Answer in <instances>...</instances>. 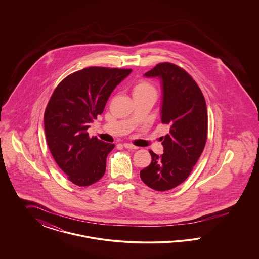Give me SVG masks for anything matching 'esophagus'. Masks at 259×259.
I'll list each match as a JSON object with an SVG mask.
<instances>
[{
    "label": "esophagus",
    "mask_w": 259,
    "mask_h": 259,
    "mask_svg": "<svg viewBox=\"0 0 259 259\" xmlns=\"http://www.w3.org/2000/svg\"><path fill=\"white\" fill-rule=\"evenodd\" d=\"M123 147L125 148H130V149H137L138 148V147H136L132 144H129V143H124Z\"/></svg>",
    "instance_id": "esophagus-1"
}]
</instances>
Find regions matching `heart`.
Listing matches in <instances>:
<instances>
[{
	"label": "heart",
	"mask_w": 259,
	"mask_h": 259,
	"mask_svg": "<svg viewBox=\"0 0 259 259\" xmlns=\"http://www.w3.org/2000/svg\"><path fill=\"white\" fill-rule=\"evenodd\" d=\"M132 94L134 98L148 96V95H155L156 90L154 87L145 79H139L134 82L132 87Z\"/></svg>",
	"instance_id": "1"
}]
</instances>
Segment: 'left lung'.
<instances>
[{
    "label": "left lung",
    "instance_id": "left-lung-1",
    "mask_svg": "<svg viewBox=\"0 0 259 259\" xmlns=\"http://www.w3.org/2000/svg\"><path fill=\"white\" fill-rule=\"evenodd\" d=\"M145 76L161 79V121L170 131L161 138L164 153L159 156L149 150L151 163L140 177L150 188L166 191L185 182L205 148L207 106L195 80L175 64L159 63Z\"/></svg>",
    "mask_w": 259,
    "mask_h": 259
}]
</instances>
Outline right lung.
Returning <instances> with one entry per match:
<instances>
[{
	"label": "right lung",
	"instance_id": "right-lung-1",
	"mask_svg": "<svg viewBox=\"0 0 259 259\" xmlns=\"http://www.w3.org/2000/svg\"><path fill=\"white\" fill-rule=\"evenodd\" d=\"M131 72L89 67L69 74L52 93L44 116L47 142L52 157L74 185H93L104 176L114 145L89 138L87 129Z\"/></svg>",
	"mask_w": 259,
	"mask_h": 259
}]
</instances>
